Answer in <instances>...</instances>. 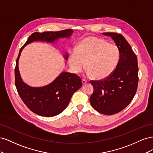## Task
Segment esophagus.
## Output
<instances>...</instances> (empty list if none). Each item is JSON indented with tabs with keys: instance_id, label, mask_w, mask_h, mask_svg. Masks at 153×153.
<instances>
[{
	"instance_id": "esophagus-1",
	"label": "esophagus",
	"mask_w": 153,
	"mask_h": 153,
	"mask_svg": "<svg viewBox=\"0 0 153 153\" xmlns=\"http://www.w3.org/2000/svg\"><path fill=\"white\" fill-rule=\"evenodd\" d=\"M87 82V81L86 80H85V79H82V85H85Z\"/></svg>"
}]
</instances>
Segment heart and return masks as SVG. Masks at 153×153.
<instances>
[{
  "label": "heart",
  "instance_id": "obj_1",
  "mask_svg": "<svg viewBox=\"0 0 153 153\" xmlns=\"http://www.w3.org/2000/svg\"><path fill=\"white\" fill-rule=\"evenodd\" d=\"M120 59L117 46L94 36H86L76 47V52L70 53L68 63L75 73H80L85 66L88 75L101 80L112 75Z\"/></svg>",
  "mask_w": 153,
  "mask_h": 153
}]
</instances>
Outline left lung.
Returning a JSON list of instances; mask_svg holds the SVG:
<instances>
[{"label": "left lung", "mask_w": 153, "mask_h": 153, "mask_svg": "<svg viewBox=\"0 0 153 153\" xmlns=\"http://www.w3.org/2000/svg\"><path fill=\"white\" fill-rule=\"evenodd\" d=\"M114 41L120 51V59L115 70L103 80L90 81L94 92L90 103L96 111L105 115L121 112L135 96L138 81L137 58L124 37L117 33L105 32Z\"/></svg>", "instance_id": "left-lung-1"}]
</instances>
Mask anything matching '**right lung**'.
Segmentation results:
<instances>
[{
	"label": "right lung",
	"instance_id": "1",
	"mask_svg": "<svg viewBox=\"0 0 153 153\" xmlns=\"http://www.w3.org/2000/svg\"><path fill=\"white\" fill-rule=\"evenodd\" d=\"M73 33L72 29L34 32L20 48L15 69V85L22 101L32 112L45 117H53L61 113L66 108L74 92L82 87V80L76 74L62 71L48 85L38 87L29 86L22 80L18 68L22 51L25 46L34 41L54 43L59 39L69 38ZM64 58L67 61L68 52L64 55Z\"/></svg>",
	"mask_w": 153,
	"mask_h": 153
}]
</instances>
